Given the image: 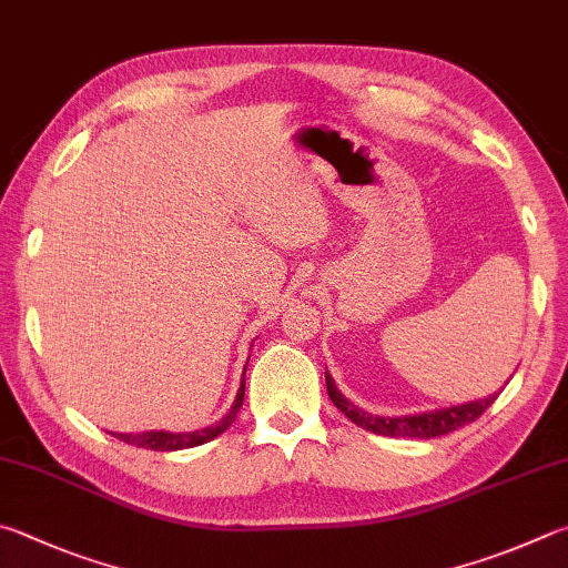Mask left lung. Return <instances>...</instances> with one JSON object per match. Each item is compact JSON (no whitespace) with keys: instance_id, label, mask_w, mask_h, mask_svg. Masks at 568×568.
Returning <instances> with one entry per match:
<instances>
[{"instance_id":"1","label":"left lung","mask_w":568,"mask_h":568,"mask_svg":"<svg viewBox=\"0 0 568 568\" xmlns=\"http://www.w3.org/2000/svg\"><path fill=\"white\" fill-rule=\"evenodd\" d=\"M325 385H327V395L333 399V405L343 412L347 419H353L357 427H363L373 435H383V437H417V439H432V437H442L449 435L464 425H469L477 417H481V412L491 407V402L497 399V395H489L477 402H467V405H457V407H445V409H435V412H422V415H405V417H379V415H369V412L355 407L353 402L343 397L333 383V377L325 369Z\"/></svg>"}]
</instances>
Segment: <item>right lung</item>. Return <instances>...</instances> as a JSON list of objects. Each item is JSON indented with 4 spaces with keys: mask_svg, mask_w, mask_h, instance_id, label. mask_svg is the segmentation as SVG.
<instances>
[{
    "mask_svg": "<svg viewBox=\"0 0 568 568\" xmlns=\"http://www.w3.org/2000/svg\"><path fill=\"white\" fill-rule=\"evenodd\" d=\"M245 375V373H243ZM243 397H245V379L241 383L239 395H235L233 405L229 409V415H225L221 422H215L211 427H203V429H195V432H136V435H126V432H109L121 442H126V445L133 447H143V449H153V452H176V449H191V447H199L205 445V442L215 439L219 435H223L225 429H229L235 415H239V409L243 405Z\"/></svg>",
    "mask_w": 568,
    "mask_h": 568,
    "instance_id": "right-lung-1",
    "label": "right lung"
}]
</instances>
